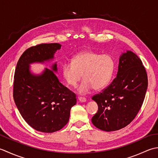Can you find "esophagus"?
I'll use <instances>...</instances> for the list:
<instances>
[{
    "label": "esophagus",
    "instance_id": "esophagus-1",
    "mask_svg": "<svg viewBox=\"0 0 158 158\" xmlns=\"http://www.w3.org/2000/svg\"><path fill=\"white\" fill-rule=\"evenodd\" d=\"M78 100L80 102H85L86 101V99L85 98H82V97H78Z\"/></svg>",
    "mask_w": 158,
    "mask_h": 158
}]
</instances>
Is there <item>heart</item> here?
Returning a JSON list of instances; mask_svg holds the SVG:
<instances>
[{"label":"heart","instance_id":"heart-1","mask_svg":"<svg viewBox=\"0 0 158 158\" xmlns=\"http://www.w3.org/2000/svg\"><path fill=\"white\" fill-rule=\"evenodd\" d=\"M114 62L108 54L91 50L79 52L61 67V73L67 85L76 86L85 78L78 88V93L87 94L92 89H101L108 85L113 74Z\"/></svg>","mask_w":158,"mask_h":158}]
</instances>
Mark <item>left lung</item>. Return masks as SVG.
<instances>
[{"instance_id": "left-lung-1", "label": "left lung", "mask_w": 158, "mask_h": 158, "mask_svg": "<svg viewBox=\"0 0 158 158\" xmlns=\"http://www.w3.org/2000/svg\"><path fill=\"white\" fill-rule=\"evenodd\" d=\"M147 86V72L141 60L130 50L122 54L117 77L102 93L93 96L98 105L93 124L106 131L127 126L139 112Z\"/></svg>"}]
</instances>
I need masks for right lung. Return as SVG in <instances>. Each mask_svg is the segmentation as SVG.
Masks as SVG:
<instances>
[{
    "instance_id": "1",
    "label": "right lung",
    "mask_w": 158,
    "mask_h": 158,
    "mask_svg": "<svg viewBox=\"0 0 158 158\" xmlns=\"http://www.w3.org/2000/svg\"><path fill=\"white\" fill-rule=\"evenodd\" d=\"M61 45L41 44L31 47L22 54L15 67L14 99L25 121L35 130L52 133L68 123L70 110L76 104L74 93L58 79L56 63L41 74L30 71V64L54 59Z\"/></svg>"
}]
</instances>
